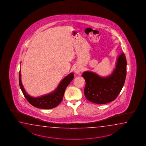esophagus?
Returning <instances> with one entry per match:
<instances>
[{"mask_svg":"<svg viewBox=\"0 0 146 146\" xmlns=\"http://www.w3.org/2000/svg\"><path fill=\"white\" fill-rule=\"evenodd\" d=\"M81 71V68L80 66L79 65H76L74 67V72L75 73L79 74Z\"/></svg>","mask_w":146,"mask_h":146,"instance_id":"34e87169","label":"esophagus"}]
</instances>
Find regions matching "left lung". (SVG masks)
<instances>
[{
  "label": "left lung",
  "instance_id": "8db88e82",
  "mask_svg": "<svg viewBox=\"0 0 146 146\" xmlns=\"http://www.w3.org/2000/svg\"><path fill=\"white\" fill-rule=\"evenodd\" d=\"M127 62L124 53L117 58L111 74L102 77L93 72H84L82 76L86 81L84 93L91 102L104 104L112 102L118 96L124 86L126 76Z\"/></svg>",
  "mask_w": 146,
  "mask_h": 146
}]
</instances>
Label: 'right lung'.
Returning a JSON list of instances; mask_svg holds the SVG:
<instances>
[{
  "mask_svg": "<svg viewBox=\"0 0 146 146\" xmlns=\"http://www.w3.org/2000/svg\"><path fill=\"white\" fill-rule=\"evenodd\" d=\"M21 71L19 72V86L25 98L31 105L35 108L42 109H53L56 107L62 102L66 88L70 83L74 77V74L72 72L62 79L56 90L52 93L43 96L34 98L30 96L26 92L23 87L21 80Z\"/></svg>",
  "mask_w": 146,
  "mask_h": 146,
  "instance_id": "right-lung-1",
  "label": "right lung"
}]
</instances>
